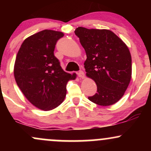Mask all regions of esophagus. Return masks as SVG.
<instances>
[{
	"mask_svg": "<svg viewBox=\"0 0 151 151\" xmlns=\"http://www.w3.org/2000/svg\"><path fill=\"white\" fill-rule=\"evenodd\" d=\"M77 74L78 76H79V77L81 78V79H84V73L83 71H79V72H78Z\"/></svg>",
	"mask_w": 151,
	"mask_h": 151,
	"instance_id": "esophagus-1",
	"label": "esophagus"
}]
</instances>
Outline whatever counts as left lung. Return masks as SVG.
Segmentation results:
<instances>
[{
    "label": "left lung",
    "mask_w": 151,
    "mask_h": 151,
    "mask_svg": "<svg viewBox=\"0 0 151 151\" xmlns=\"http://www.w3.org/2000/svg\"><path fill=\"white\" fill-rule=\"evenodd\" d=\"M74 33L86 54V75L96 82L97 92L88 99L106 106L122 98L131 81V55L126 45L112 31L78 27Z\"/></svg>",
    "instance_id": "1"
}]
</instances>
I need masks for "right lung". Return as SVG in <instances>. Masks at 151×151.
I'll list each match as a JSON object with an SVG mask.
<instances>
[{"instance_id":"add662e5","label":"right lung","mask_w":151,"mask_h":151,"mask_svg":"<svg viewBox=\"0 0 151 151\" xmlns=\"http://www.w3.org/2000/svg\"><path fill=\"white\" fill-rule=\"evenodd\" d=\"M64 33L44 30L23 41L14 65V77L18 87L29 101L43 111L55 109L63 102L67 82L75 79L62 70L54 55L55 45Z\"/></svg>"}]
</instances>
